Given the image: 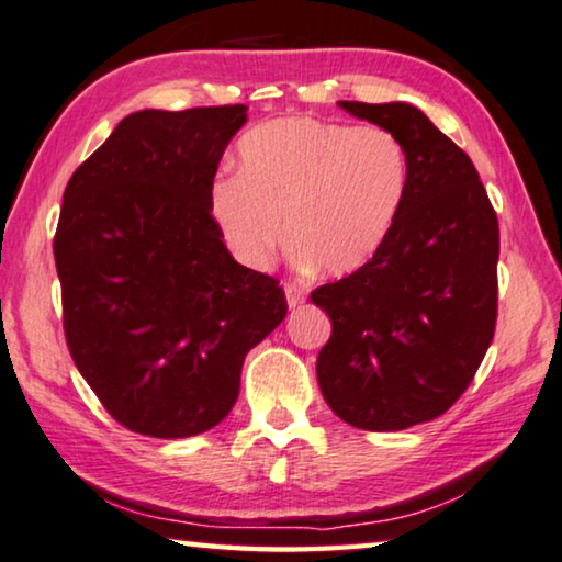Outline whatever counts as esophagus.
Masks as SVG:
<instances>
[{"instance_id": "esophagus-1", "label": "esophagus", "mask_w": 562, "mask_h": 562, "mask_svg": "<svg viewBox=\"0 0 562 562\" xmlns=\"http://www.w3.org/2000/svg\"><path fill=\"white\" fill-rule=\"evenodd\" d=\"M283 291H286L289 308H296V306H301L306 301V291L301 289V286H296V283H286V286H283Z\"/></svg>"}]
</instances>
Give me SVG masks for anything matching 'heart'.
Instances as JSON below:
<instances>
[{
	"mask_svg": "<svg viewBox=\"0 0 562 562\" xmlns=\"http://www.w3.org/2000/svg\"><path fill=\"white\" fill-rule=\"evenodd\" d=\"M408 154L382 126L276 119L243 136L238 175L210 190L231 254L266 268L283 240L299 263L349 276L385 246L408 192Z\"/></svg>",
	"mask_w": 562,
	"mask_h": 562,
	"instance_id": "heart-1",
	"label": "heart"
}]
</instances>
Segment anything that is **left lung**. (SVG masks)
<instances>
[{"mask_svg":"<svg viewBox=\"0 0 562 562\" xmlns=\"http://www.w3.org/2000/svg\"><path fill=\"white\" fill-rule=\"evenodd\" d=\"M339 105L393 132L411 175L380 254L312 291L331 319L316 380L349 426L403 430L443 416L492 345L499 223L469 154L416 105Z\"/></svg>","mask_w":562,"mask_h":562,"instance_id":"obj_1","label":"left lung"}]
</instances>
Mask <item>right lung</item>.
Returning <instances> with one entry per match:
<instances>
[{
  "mask_svg": "<svg viewBox=\"0 0 562 562\" xmlns=\"http://www.w3.org/2000/svg\"><path fill=\"white\" fill-rule=\"evenodd\" d=\"M246 111H136L65 187L53 243L65 341L134 434L215 428L238 401L246 355L286 316L279 281L235 261L210 213Z\"/></svg>",
  "mask_w": 562,
  "mask_h": 562,
  "instance_id": "add662e5",
  "label": "right lung"
}]
</instances>
